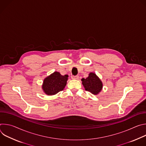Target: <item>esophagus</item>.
<instances>
[{
	"label": "esophagus",
	"mask_w": 146,
	"mask_h": 146,
	"mask_svg": "<svg viewBox=\"0 0 146 146\" xmlns=\"http://www.w3.org/2000/svg\"><path fill=\"white\" fill-rule=\"evenodd\" d=\"M71 78L72 79H74V80H78L79 77H78V76H72Z\"/></svg>",
	"instance_id": "esophagus-1"
}]
</instances>
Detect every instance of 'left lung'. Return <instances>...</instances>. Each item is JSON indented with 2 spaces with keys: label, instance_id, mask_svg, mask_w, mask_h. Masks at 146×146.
Wrapping results in <instances>:
<instances>
[{
  "label": "left lung",
  "instance_id": "obj_1",
  "mask_svg": "<svg viewBox=\"0 0 146 146\" xmlns=\"http://www.w3.org/2000/svg\"><path fill=\"white\" fill-rule=\"evenodd\" d=\"M81 81L85 90L92 94L98 95L103 88L102 82L94 73H90L88 77L82 78Z\"/></svg>",
  "mask_w": 146,
  "mask_h": 146
}]
</instances>
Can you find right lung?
Listing matches in <instances>:
<instances>
[{
  "mask_svg": "<svg viewBox=\"0 0 146 146\" xmlns=\"http://www.w3.org/2000/svg\"><path fill=\"white\" fill-rule=\"evenodd\" d=\"M68 75L62 76L60 73L55 72L43 81L42 89L48 95H54L63 90L67 83Z\"/></svg>",
  "mask_w": 146,
  "mask_h": 146,
  "instance_id": "1",
  "label": "right lung"
}]
</instances>
